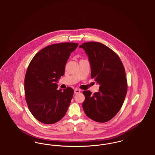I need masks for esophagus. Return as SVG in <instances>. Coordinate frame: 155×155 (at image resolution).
<instances>
[{"label": "esophagus", "mask_w": 155, "mask_h": 155, "mask_svg": "<svg viewBox=\"0 0 155 155\" xmlns=\"http://www.w3.org/2000/svg\"><path fill=\"white\" fill-rule=\"evenodd\" d=\"M80 89H75V90H74V94H78V93H80Z\"/></svg>", "instance_id": "obj_1"}]
</instances>
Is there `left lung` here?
<instances>
[{"instance_id":"obj_1","label":"left lung","mask_w":155,"mask_h":155,"mask_svg":"<svg viewBox=\"0 0 155 155\" xmlns=\"http://www.w3.org/2000/svg\"><path fill=\"white\" fill-rule=\"evenodd\" d=\"M87 56L91 78L100 85L99 92L83 91L82 107L89 118L104 123L113 118L121 108L127 91L124 67L118 55L99 42H89L79 46Z\"/></svg>"}]
</instances>
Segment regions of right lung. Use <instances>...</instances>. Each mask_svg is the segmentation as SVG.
Wrapping results in <instances>:
<instances>
[{
  "instance_id": "obj_1",
  "label": "right lung",
  "mask_w": 155,
  "mask_h": 155,
  "mask_svg": "<svg viewBox=\"0 0 155 155\" xmlns=\"http://www.w3.org/2000/svg\"><path fill=\"white\" fill-rule=\"evenodd\" d=\"M77 43H60L45 47L32 59L26 72L24 91L31 113L40 122L54 124L63 118L73 96L68 87L58 90L59 79Z\"/></svg>"
}]
</instances>
